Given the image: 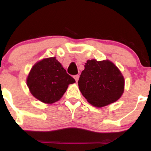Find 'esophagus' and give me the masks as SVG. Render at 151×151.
Returning <instances> with one entry per match:
<instances>
[{
	"label": "esophagus",
	"mask_w": 151,
	"mask_h": 151,
	"mask_svg": "<svg viewBox=\"0 0 151 151\" xmlns=\"http://www.w3.org/2000/svg\"><path fill=\"white\" fill-rule=\"evenodd\" d=\"M79 76L78 75V74L74 76V79H75V80H76V81H78V79H79Z\"/></svg>",
	"instance_id": "esophagus-1"
}]
</instances>
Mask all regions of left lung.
Instances as JSON below:
<instances>
[{
  "instance_id": "left-lung-1",
  "label": "left lung",
  "mask_w": 151,
  "mask_h": 151,
  "mask_svg": "<svg viewBox=\"0 0 151 151\" xmlns=\"http://www.w3.org/2000/svg\"><path fill=\"white\" fill-rule=\"evenodd\" d=\"M83 96L89 103L103 107L117 101L124 92V79L109 60H87L78 81Z\"/></svg>"
}]
</instances>
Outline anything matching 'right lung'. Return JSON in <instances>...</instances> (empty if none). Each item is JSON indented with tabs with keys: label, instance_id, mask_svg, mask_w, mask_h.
<instances>
[{
	"label": "right lung",
	"instance_id": "obj_1",
	"mask_svg": "<svg viewBox=\"0 0 151 151\" xmlns=\"http://www.w3.org/2000/svg\"><path fill=\"white\" fill-rule=\"evenodd\" d=\"M75 82L55 58L44 59L31 69L27 85L31 93L46 104L58 101L68 85Z\"/></svg>",
	"mask_w": 151,
	"mask_h": 151
}]
</instances>
